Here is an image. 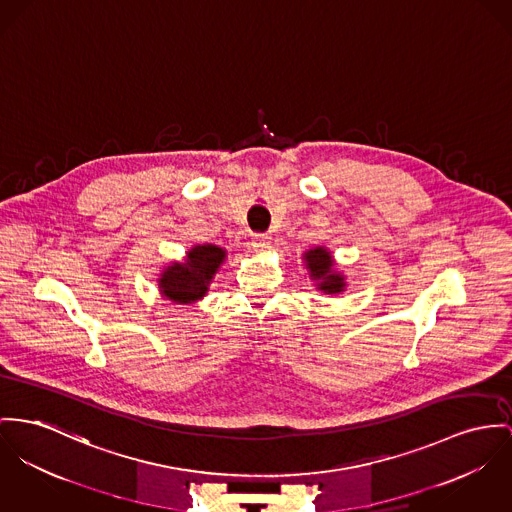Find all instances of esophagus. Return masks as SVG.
<instances>
[{"label":"esophagus","mask_w":512,"mask_h":512,"mask_svg":"<svg viewBox=\"0 0 512 512\" xmlns=\"http://www.w3.org/2000/svg\"><path fill=\"white\" fill-rule=\"evenodd\" d=\"M251 245L255 251H267V249H271V236L257 234V236L251 237Z\"/></svg>","instance_id":"esophagus-1"}]
</instances>
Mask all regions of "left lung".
I'll use <instances>...</instances> for the list:
<instances>
[{
  "instance_id": "1",
  "label": "left lung",
  "mask_w": 512,
  "mask_h": 512,
  "mask_svg": "<svg viewBox=\"0 0 512 512\" xmlns=\"http://www.w3.org/2000/svg\"><path fill=\"white\" fill-rule=\"evenodd\" d=\"M302 259H304L308 275L314 280L317 290H321L323 294H329V296L345 292L347 276L343 275L341 271H337V263L327 247H323V245L310 247L302 255Z\"/></svg>"
}]
</instances>
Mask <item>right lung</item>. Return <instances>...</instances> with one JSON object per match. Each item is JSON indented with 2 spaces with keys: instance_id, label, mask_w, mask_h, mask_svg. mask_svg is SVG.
I'll use <instances>...</instances> for the list:
<instances>
[{
  "instance_id": "1",
  "label": "right lung",
  "mask_w": 512,
  "mask_h": 512,
  "mask_svg": "<svg viewBox=\"0 0 512 512\" xmlns=\"http://www.w3.org/2000/svg\"><path fill=\"white\" fill-rule=\"evenodd\" d=\"M224 247L214 243L193 245L183 261H171L159 273V294L171 304H195L202 300L226 261Z\"/></svg>"
}]
</instances>
